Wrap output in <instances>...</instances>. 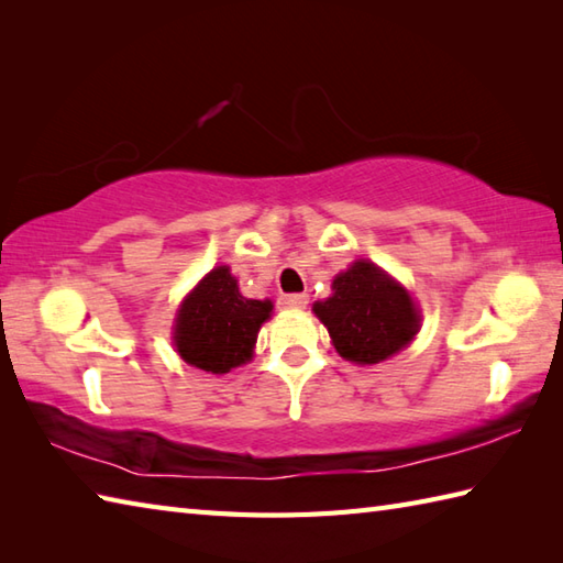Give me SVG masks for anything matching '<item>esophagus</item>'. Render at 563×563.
I'll return each instance as SVG.
<instances>
[{"instance_id": "34e87169", "label": "esophagus", "mask_w": 563, "mask_h": 563, "mask_svg": "<svg viewBox=\"0 0 563 563\" xmlns=\"http://www.w3.org/2000/svg\"><path fill=\"white\" fill-rule=\"evenodd\" d=\"M278 305L283 309H305L309 305V295L305 292H292V295H280Z\"/></svg>"}]
</instances>
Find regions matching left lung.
I'll return each instance as SVG.
<instances>
[{
	"label": "left lung",
	"mask_w": 563,
	"mask_h": 563,
	"mask_svg": "<svg viewBox=\"0 0 563 563\" xmlns=\"http://www.w3.org/2000/svg\"><path fill=\"white\" fill-rule=\"evenodd\" d=\"M333 295L314 305L333 345L345 361L373 365L409 345L418 331V309L399 283L375 263L355 261L336 275Z\"/></svg>",
	"instance_id": "left-lung-1"
}]
</instances>
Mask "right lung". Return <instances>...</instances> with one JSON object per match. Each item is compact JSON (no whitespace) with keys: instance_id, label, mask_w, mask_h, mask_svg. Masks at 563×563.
Instances as JSON below:
<instances>
[{"instance_id":"right-lung-1","label":"right lung","mask_w":563,"mask_h":563,"mask_svg":"<svg viewBox=\"0 0 563 563\" xmlns=\"http://www.w3.org/2000/svg\"><path fill=\"white\" fill-rule=\"evenodd\" d=\"M271 309V300H246L230 268H214L181 305L174 329L176 351L206 373H230L251 357Z\"/></svg>"}]
</instances>
